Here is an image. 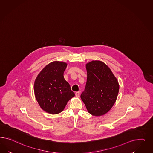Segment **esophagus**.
<instances>
[{
  "instance_id": "1",
  "label": "esophagus",
  "mask_w": 153,
  "mask_h": 153,
  "mask_svg": "<svg viewBox=\"0 0 153 153\" xmlns=\"http://www.w3.org/2000/svg\"><path fill=\"white\" fill-rule=\"evenodd\" d=\"M79 94H80V93H79V91H77V92H76V93H75V95H76V97H79Z\"/></svg>"
}]
</instances>
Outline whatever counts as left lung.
Segmentation results:
<instances>
[{
  "label": "left lung",
  "instance_id": "left-lung-1",
  "mask_svg": "<svg viewBox=\"0 0 153 153\" xmlns=\"http://www.w3.org/2000/svg\"><path fill=\"white\" fill-rule=\"evenodd\" d=\"M87 81L81 98L89 113L100 116L110 111L119 92V83L104 62L93 60L86 65Z\"/></svg>",
  "mask_w": 153,
  "mask_h": 153
}]
</instances>
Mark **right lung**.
<instances>
[{
  "label": "right lung",
  "instance_id": "add662e5",
  "mask_svg": "<svg viewBox=\"0 0 153 153\" xmlns=\"http://www.w3.org/2000/svg\"><path fill=\"white\" fill-rule=\"evenodd\" d=\"M67 65L63 62H53L42 70L35 81L36 100L42 110L51 114L63 111L75 95L63 76Z\"/></svg>",
  "mask_w": 153,
  "mask_h": 153
}]
</instances>
